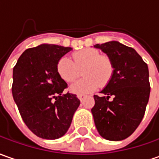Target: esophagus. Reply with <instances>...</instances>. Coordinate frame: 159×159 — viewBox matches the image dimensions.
Instances as JSON below:
<instances>
[{
  "instance_id": "esophagus-1",
  "label": "esophagus",
  "mask_w": 159,
  "mask_h": 159,
  "mask_svg": "<svg viewBox=\"0 0 159 159\" xmlns=\"http://www.w3.org/2000/svg\"><path fill=\"white\" fill-rule=\"evenodd\" d=\"M85 95H83V94H79V95H77V98H79V100L82 102V101H84V99L85 98Z\"/></svg>"
}]
</instances>
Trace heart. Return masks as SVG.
Here are the masks:
<instances>
[{
	"label": "heart",
	"instance_id": "1",
	"mask_svg": "<svg viewBox=\"0 0 159 159\" xmlns=\"http://www.w3.org/2000/svg\"><path fill=\"white\" fill-rule=\"evenodd\" d=\"M84 78L70 86L71 92L87 94L93 92L100 85L103 87L110 83L113 76L115 65L113 60L106 54H101L98 49L84 48L69 57H61L57 63V71L61 79L67 83L74 82L80 75Z\"/></svg>",
	"mask_w": 159,
	"mask_h": 159
}]
</instances>
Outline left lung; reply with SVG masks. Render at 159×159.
<instances>
[{
	"label": "left lung",
	"mask_w": 159,
	"mask_h": 159,
	"mask_svg": "<svg viewBox=\"0 0 159 159\" xmlns=\"http://www.w3.org/2000/svg\"><path fill=\"white\" fill-rule=\"evenodd\" d=\"M94 47L110 56L115 65L112 78L101 91L103 96L94 95V122L103 139L124 140L139 127L145 113L151 91L148 66L134 48L116 41Z\"/></svg>",
	"instance_id": "8db88e82"
}]
</instances>
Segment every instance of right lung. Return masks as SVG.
I'll use <instances>...</instances> for the list:
<instances>
[{
    "mask_svg": "<svg viewBox=\"0 0 159 159\" xmlns=\"http://www.w3.org/2000/svg\"><path fill=\"white\" fill-rule=\"evenodd\" d=\"M70 47L42 44L26 49L13 70L12 94L28 128L37 137L57 139L67 132L80 105L76 95L57 71L58 60Z\"/></svg>",
    "mask_w": 159,
    "mask_h": 159,
    "instance_id": "add662e5",
    "label": "right lung"
}]
</instances>
